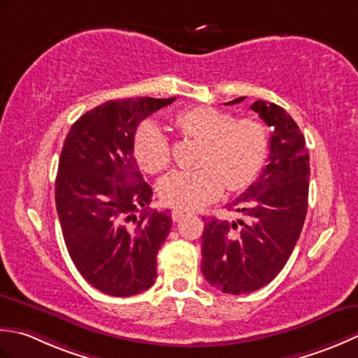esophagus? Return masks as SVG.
I'll use <instances>...</instances> for the list:
<instances>
[{"mask_svg":"<svg viewBox=\"0 0 358 358\" xmlns=\"http://www.w3.org/2000/svg\"><path fill=\"white\" fill-rule=\"evenodd\" d=\"M187 216H189V213H188V211H184V210H173V213H171V217H173L174 222H180Z\"/></svg>","mask_w":358,"mask_h":358,"instance_id":"esophagus-1","label":"esophagus"}]
</instances>
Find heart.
Instances as JSON below:
<instances>
[{"label":"heart","mask_w":358,"mask_h":358,"mask_svg":"<svg viewBox=\"0 0 358 358\" xmlns=\"http://www.w3.org/2000/svg\"><path fill=\"white\" fill-rule=\"evenodd\" d=\"M173 123L187 137L202 142L201 169L174 171L160 180L164 206L192 211L220 198L225 185L245 188L258 176L268 152V136L259 122L210 106L182 109ZM134 157L150 174L165 171L171 162L170 143L156 122L145 120L134 134Z\"/></svg>","instance_id":"b5f03b06"}]
</instances>
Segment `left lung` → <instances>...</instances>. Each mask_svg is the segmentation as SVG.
<instances>
[{
	"instance_id": "left-lung-1",
	"label": "left lung",
	"mask_w": 358,
	"mask_h": 358,
	"mask_svg": "<svg viewBox=\"0 0 358 358\" xmlns=\"http://www.w3.org/2000/svg\"><path fill=\"white\" fill-rule=\"evenodd\" d=\"M250 109L272 129L268 164L258 180L227 206L241 213L239 220H203L202 233L201 272L210 286L231 295L264 287L282 271L308 213L310 169L301 129L275 103L257 100Z\"/></svg>"
}]
</instances>
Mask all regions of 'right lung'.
<instances>
[{"label":"right lung","instance_id":"obj_1","mask_svg":"<svg viewBox=\"0 0 358 358\" xmlns=\"http://www.w3.org/2000/svg\"><path fill=\"white\" fill-rule=\"evenodd\" d=\"M171 99L111 100L83 114L64 138L55 203L64 244L80 275L113 296L150 289L157 252L171 229L170 211L150 210L133 142L143 119Z\"/></svg>","mask_w":358,"mask_h":358}]
</instances>
